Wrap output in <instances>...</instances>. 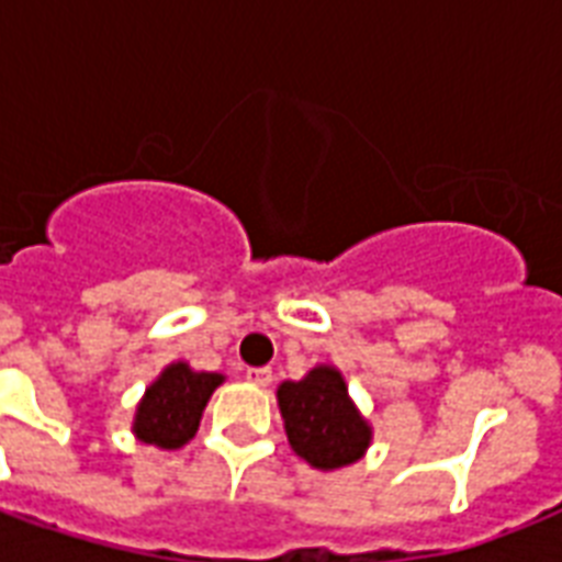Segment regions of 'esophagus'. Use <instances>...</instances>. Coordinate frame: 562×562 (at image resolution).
Wrapping results in <instances>:
<instances>
[{
  "label": "esophagus",
  "mask_w": 562,
  "mask_h": 562,
  "mask_svg": "<svg viewBox=\"0 0 562 562\" xmlns=\"http://www.w3.org/2000/svg\"><path fill=\"white\" fill-rule=\"evenodd\" d=\"M247 382L256 384V387H268V384H271V370H268V368H250V370H247Z\"/></svg>",
  "instance_id": "obj_1"
}]
</instances>
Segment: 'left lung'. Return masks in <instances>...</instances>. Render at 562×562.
<instances>
[{
    "label": "left lung",
    "instance_id": "left-lung-1",
    "mask_svg": "<svg viewBox=\"0 0 562 562\" xmlns=\"http://www.w3.org/2000/svg\"><path fill=\"white\" fill-rule=\"evenodd\" d=\"M277 400L291 449L317 470L347 467L368 449L370 426L335 368H315L303 382H282Z\"/></svg>",
    "mask_w": 562,
    "mask_h": 562
}]
</instances>
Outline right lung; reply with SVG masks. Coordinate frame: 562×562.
<instances>
[{"instance_id":"add662e5","label":"right lung","mask_w":562,"mask_h":562,"mask_svg":"<svg viewBox=\"0 0 562 562\" xmlns=\"http://www.w3.org/2000/svg\"><path fill=\"white\" fill-rule=\"evenodd\" d=\"M218 384V373H194L183 361L171 364L145 391V400L136 408L134 431L145 443L178 449L194 437L203 405Z\"/></svg>"}]
</instances>
